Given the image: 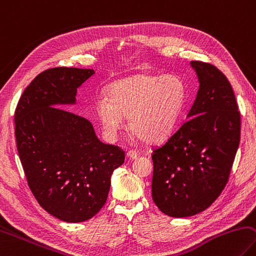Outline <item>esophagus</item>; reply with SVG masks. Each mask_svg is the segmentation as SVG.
<instances>
[{"instance_id": "obj_1", "label": "esophagus", "mask_w": 256, "mask_h": 256, "mask_svg": "<svg viewBox=\"0 0 256 256\" xmlns=\"http://www.w3.org/2000/svg\"><path fill=\"white\" fill-rule=\"evenodd\" d=\"M126 156L130 158V159H133V160H136V158H138V153H136V151H133V150H130V151H128Z\"/></svg>"}]
</instances>
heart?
<instances>
[{
  "label": "heart",
  "mask_w": 256,
  "mask_h": 256,
  "mask_svg": "<svg viewBox=\"0 0 256 256\" xmlns=\"http://www.w3.org/2000/svg\"><path fill=\"white\" fill-rule=\"evenodd\" d=\"M187 97V85L180 76L142 72L114 82L108 97L97 98L95 110L108 140L118 138L128 116L134 138L158 143L174 131Z\"/></svg>",
  "instance_id": "obj_1"
}]
</instances>
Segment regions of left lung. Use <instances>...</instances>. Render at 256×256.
<instances>
[{
    "label": "left lung",
    "mask_w": 256,
    "mask_h": 256,
    "mask_svg": "<svg viewBox=\"0 0 256 256\" xmlns=\"http://www.w3.org/2000/svg\"><path fill=\"white\" fill-rule=\"evenodd\" d=\"M197 97L187 120L153 148L152 198L171 217H189L216 200L228 181L240 140V114L226 76L210 64L192 62Z\"/></svg>",
    "instance_id": "8db88e82"
}]
</instances>
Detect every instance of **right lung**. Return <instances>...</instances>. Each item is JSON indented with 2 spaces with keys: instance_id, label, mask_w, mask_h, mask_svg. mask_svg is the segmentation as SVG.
<instances>
[{
  "instance_id": "right-lung-1",
  "label": "right lung",
  "mask_w": 256,
  "mask_h": 256,
  "mask_svg": "<svg viewBox=\"0 0 256 256\" xmlns=\"http://www.w3.org/2000/svg\"><path fill=\"white\" fill-rule=\"evenodd\" d=\"M95 72L57 67L39 74L18 100L16 148L29 188L50 215L68 222L94 217L108 200L122 148L96 136L85 118L60 108L76 103L77 88Z\"/></svg>"
}]
</instances>
